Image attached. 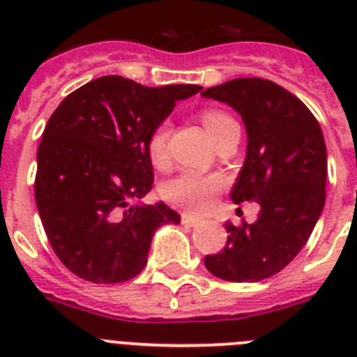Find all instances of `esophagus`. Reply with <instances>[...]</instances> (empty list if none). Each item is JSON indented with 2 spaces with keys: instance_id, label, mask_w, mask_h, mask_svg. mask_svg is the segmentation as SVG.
Masks as SVG:
<instances>
[{
  "instance_id": "1",
  "label": "esophagus",
  "mask_w": 357,
  "mask_h": 357,
  "mask_svg": "<svg viewBox=\"0 0 357 357\" xmlns=\"http://www.w3.org/2000/svg\"><path fill=\"white\" fill-rule=\"evenodd\" d=\"M182 223H184V225H188V227H197L198 223H200V220H198V218H195V216H191V214L184 213V214H182Z\"/></svg>"
}]
</instances>
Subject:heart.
Instances as JSON below:
<instances>
[{
	"label": "heart",
	"instance_id": "1",
	"mask_svg": "<svg viewBox=\"0 0 357 357\" xmlns=\"http://www.w3.org/2000/svg\"><path fill=\"white\" fill-rule=\"evenodd\" d=\"M229 121H232V118L227 116L225 112H220V110H206L202 114V123L211 134V137H214L216 132ZM168 139L169 127L166 123L157 127L148 139V155L157 168H162L168 164ZM222 176L204 175V173L188 169V172H182L181 175H176L175 178L162 185V197L169 204L181 207V209L202 214L213 206L214 197L222 189Z\"/></svg>",
	"mask_w": 357,
	"mask_h": 357
}]
</instances>
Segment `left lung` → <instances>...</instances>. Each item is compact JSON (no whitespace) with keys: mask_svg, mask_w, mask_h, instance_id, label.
<instances>
[{"mask_svg":"<svg viewBox=\"0 0 357 357\" xmlns=\"http://www.w3.org/2000/svg\"><path fill=\"white\" fill-rule=\"evenodd\" d=\"M241 116L247 155L230 191L234 204L257 202L259 218L234 227L227 247L206 268L230 282H257L279 273L302 250L326 204L327 148L311 110L275 82L234 78L202 93Z\"/></svg>","mask_w":357,"mask_h":357,"instance_id":"left-lung-1","label":"left lung"}]
</instances>
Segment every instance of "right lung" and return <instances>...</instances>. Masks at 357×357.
<instances>
[{
    "mask_svg": "<svg viewBox=\"0 0 357 357\" xmlns=\"http://www.w3.org/2000/svg\"><path fill=\"white\" fill-rule=\"evenodd\" d=\"M200 89L109 75L56 107L37 150L36 202L53 250L75 275L96 284L134 279L155 230L181 223L164 202L139 204L153 184L148 139L175 102Z\"/></svg>",
    "mask_w": 357,
    "mask_h": 357,
    "instance_id": "add662e5",
    "label": "right lung"
}]
</instances>
